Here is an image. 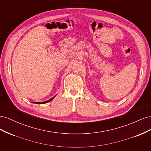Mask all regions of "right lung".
I'll list each match as a JSON object with an SVG mask.
<instances>
[{"label":"right lung","mask_w":151,"mask_h":151,"mask_svg":"<svg viewBox=\"0 0 151 151\" xmlns=\"http://www.w3.org/2000/svg\"><path fill=\"white\" fill-rule=\"evenodd\" d=\"M55 96L53 97V98H52L51 99H50L47 100V101H44V102H33V103H35V104H45V103H48V102H50V101H52V100L55 98Z\"/></svg>","instance_id":"obj_1"}]
</instances>
